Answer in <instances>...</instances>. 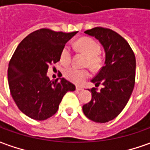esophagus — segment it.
I'll use <instances>...</instances> for the list:
<instances>
[{
    "label": "esophagus",
    "mask_w": 150,
    "mask_h": 150,
    "mask_svg": "<svg viewBox=\"0 0 150 150\" xmlns=\"http://www.w3.org/2000/svg\"><path fill=\"white\" fill-rule=\"evenodd\" d=\"M76 90H77V91H82V90H83V87H82V86H76Z\"/></svg>",
    "instance_id": "esophagus-1"
}]
</instances>
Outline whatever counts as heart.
Masks as SVG:
<instances>
[{
	"instance_id": "1",
	"label": "heart",
	"mask_w": 150,
	"mask_h": 150,
	"mask_svg": "<svg viewBox=\"0 0 150 150\" xmlns=\"http://www.w3.org/2000/svg\"><path fill=\"white\" fill-rule=\"evenodd\" d=\"M76 46L88 56L87 64L91 68H97L100 64V58L98 54L100 53L101 47L99 43L91 38H81L76 42ZM71 59V49L69 45H65L61 50L60 53V62L64 65H67ZM64 75L65 78L69 81L74 82L76 84L84 81L90 73L87 69H81L74 66H70L64 69Z\"/></svg>"
}]
</instances>
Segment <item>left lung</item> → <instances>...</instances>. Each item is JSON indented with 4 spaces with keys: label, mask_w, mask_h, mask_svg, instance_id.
Instances as JSON below:
<instances>
[{
    "label": "left lung",
    "mask_w": 150,
    "mask_h": 150,
    "mask_svg": "<svg viewBox=\"0 0 150 150\" xmlns=\"http://www.w3.org/2000/svg\"><path fill=\"white\" fill-rule=\"evenodd\" d=\"M96 38L105 51L104 66L91 80L96 87L102 84L98 91L93 87L91 100L82 108L90 120L108 122L117 117L127 105L135 82L136 60L127 42L112 30L96 27L85 32Z\"/></svg>",
    "instance_id": "left-lung-1"
}]
</instances>
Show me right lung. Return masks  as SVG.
Segmentation results:
<instances>
[{"label":"right lung","instance_id":"obj_1","mask_svg":"<svg viewBox=\"0 0 150 150\" xmlns=\"http://www.w3.org/2000/svg\"><path fill=\"white\" fill-rule=\"evenodd\" d=\"M77 33L42 28L30 33L17 46L9 63L7 78L13 100L28 117L48 119L57 112L65 93L75 90V85L64 78L50 81L47 72L49 64L60 60L61 50Z\"/></svg>","mask_w":150,"mask_h":150}]
</instances>
